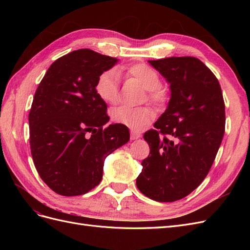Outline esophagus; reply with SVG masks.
Masks as SVG:
<instances>
[{"mask_svg":"<svg viewBox=\"0 0 250 250\" xmlns=\"http://www.w3.org/2000/svg\"><path fill=\"white\" fill-rule=\"evenodd\" d=\"M141 138V134L139 132H135L134 130H131L130 131V139L133 141V140H138Z\"/></svg>","mask_w":250,"mask_h":250,"instance_id":"1","label":"esophagus"}]
</instances>
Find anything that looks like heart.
I'll return each instance as SVG.
<instances>
[{
	"instance_id": "obj_1",
	"label": "heart",
	"mask_w": 250,
	"mask_h": 250,
	"mask_svg": "<svg viewBox=\"0 0 250 250\" xmlns=\"http://www.w3.org/2000/svg\"><path fill=\"white\" fill-rule=\"evenodd\" d=\"M121 75H125L137 80L148 90L150 101L161 105L166 100V92L161 86L162 81L158 73L144 63L129 66H119L116 70H108L102 73L96 82V93L100 99L107 104H115L118 101ZM155 113L149 107L131 108L119 106L111 111V120L115 123L129 127L134 131H140L154 119Z\"/></svg>"
}]
</instances>
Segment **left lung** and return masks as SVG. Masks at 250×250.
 <instances>
[{
    "mask_svg": "<svg viewBox=\"0 0 250 250\" xmlns=\"http://www.w3.org/2000/svg\"><path fill=\"white\" fill-rule=\"evenodd\" d=\"M170 87V100L144 134L150 153L142 162L139 190L150 199L172 202L197 188L213 165L225 128V105L215 75L195 57L148 60Z\"/></svg>",
    "mask_w": 250,
    "mask_h": 250,
    "instance_id": "8db88e82",
    "label": "left lung"
}]
</instances>
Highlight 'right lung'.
Listing matches in <instances>:
<instances>
[{
    "label": "right lung",
    "mask_w": 250,
    "mask_h": 250,
    "mask_svg": "<svg viewBox=\"0 0 250 250\" xmlns=\"http://www.w3.org/2000/svg\"><path fill=\"white\" fill-rule=\"evenodd\" d=\"M119 59L88 49L73 51L51 64L29 113L35 168L51 190L83 195L100 184L104 162L129 141L128 128L110 124L107 105L96 93L98 77Z\"/></svg>",
    "instance_id": "add662e5"
}]
</instances>
